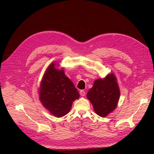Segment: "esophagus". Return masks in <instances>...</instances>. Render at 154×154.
<instances>
[{
	"instance_id": "1",
	"label": "esophagus",
	"mask_w": 154,
	"mask_h": 154,
	"mask_svg": "<svg viewBox=\"0 0 154 154\" xmlns=\"http://www.w3.org/2000/svg\"><path fill=\"white\" fill-rule=\"evenodd\" d=\"M80 94H81V96L84 97L85 95V91L84 90H81L80 91Z\"/></svg>"
}]
</instances>
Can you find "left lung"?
Instances as JSON below:
<instances>
[{"label":"left lung","instance_id":"8db88e82","mask_svg":"<svg viewBox=\"0 0 154 154\" xmlns=\"http://www.w3.org/2000/svg\"><path fill=\"white\" fill-rule=\"evenodd\" d=\"M120 94L116 77L112 73L103 79L94 81L87 97L92 103L94 112L101 117H105L116 109Z\"/></svg>","mask_w":154,"mask_h":154}]
</instances>
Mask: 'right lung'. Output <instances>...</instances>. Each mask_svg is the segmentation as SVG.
I'll list each match as a JSON object with an SVG mask.
<instances>
[{
  "label": "right lung",
  "mask_w": 154,
  "mask_h": 154,
  "mask_svg": "<svg viewBox=\"0 0 154 154\" xmlns=\"http://www.w3.org/2000/svg\"><path fill=\"white\" fill-rule=\"evenodd\" d=\"M51 63L42 78L40 87V100L50 112L57 118L69 112L72 104L79 97L73 82L65 76L63 69L55 68Z\"/></svg>",
  "instance_id": "1"
}]
</instances>
